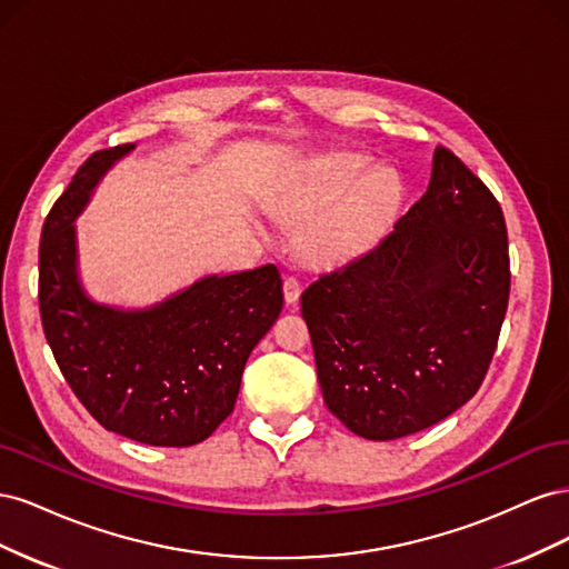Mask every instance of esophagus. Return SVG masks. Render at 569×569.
Instances as JSON below:
<instances>
[{"mask_svg": "<svg viewBox=\"0 0 569 569\" xmlns=\"http://www.w3.org/2000/svg\"><path fill=\"white\" fill-rule=\"evenodd\" d=\"M282 289H284V301H287V303H297V301H299L301 284H299V280L295 278V274H287Z\"/></svg>", "mask_w": 569, "mask_h": 569, "instance_id": "34e87169", "label": "esophagus"}]
</instances>
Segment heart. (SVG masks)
Returning a JSON list of instances; mask_svg holds the SVG:
<instances>
[{
    "label": "heart",
    "instance_id": "obj_1",
    "mask_svg": "<svg viewBox=\"0 0 569 569\" xmlns=\"http://www.w3.org/2000/svg\"><path fill=\"white\" fill-rule=\"evenodd\" d=\"M372 168V161L360 153H330L274 203V213L297 226L317 218L301 234L308 263H347L391 230L403 203V184L393 170Z\"/></svg>",
    "mask_w": 569,
    "mask_h": 569
}]
</instances>
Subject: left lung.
I'll return each mask as SVG.
<instances>
[{"label":"left lung","instance_id":"1","mask_svg":"<svg viewBox=\"0 0 569 569\" xmlns=\"http://www.w3.org/2000/svg\"><path fill=\"white\" fill-rule=\"evenodd\" d=\"M508 295L501 206L437 147L420 201L375 249L301 295L325 406L372 441L449 418L485 382Z\"/></svg>","mask_w":569,"mask_h":569}]
</instances>
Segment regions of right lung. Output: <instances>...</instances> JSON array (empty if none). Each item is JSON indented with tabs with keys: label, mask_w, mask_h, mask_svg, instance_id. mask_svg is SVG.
I'll list each match as a JSON object with an SVG mask.
<instances>
[{
	"label": "right lung",
	"mask_w": 569,
	"mask_h": 569,
	"mask_svg": "<svg viewBox=\"0 0 569 569\" xmlns=\"http://www.w3.org/2000/svg\"><path fill=\"white\" fill-rule=\"evenodd\" d=\"M132 149L94 151L51 206L40 239L42 327L66 382L101 427L149 446H192L232 412L247 358L282 311V280L272 263L209 274L142 311L84 295L73 220Z\"/></svg>",
	"instance_id": "1"
}]
</instances>
